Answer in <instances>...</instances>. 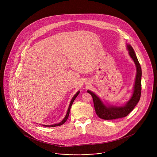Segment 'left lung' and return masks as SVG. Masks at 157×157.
<instances>
[{"mask_svg":"<svg viewBox=\"0 0 157 157\" xmlns=\"http://www.w3.org/2000/svg\"><path fill=\"white\" fill-rule=\"evenodd\" d=\"M126 47L129 51V56L133 60L136 67L133 91L129 101L121 106L110 105L108 104H105L100 98L95 93L90 90L87 91L88 93L90 94L92 96L96 114L102 119L113 120L127 116L133 110L140 100L141 95V67L133 47L130 44H126Z\"/></svg>","mask_w":157,"mask_h":157,"instance_id":"left-lung-1","label":"left lung"}]
</instances>
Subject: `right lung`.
I'll return each instance as SVG.
<instances>
[{"instance_id": "add662e5", "label": "right lung", "mask_w": 157, "mask_h": 157, "mask_svg": "<svg viewBox=\"0 0 157 157\" xmlns=\"http://www.w3.org/2000/svg\"><path fill=\"white\" fill-rule=\"evenodd\" d=\"M79 92H80V91H78V92H76V93L74 95V97H72V100H71V102H70V104H69V107H68V109H67V111L66 114L64 119L62 120V121H60V123H56V124H51V125H43V126H46V127H56V126H58L62 125L63 123H65V122H66V121L67 120V119H68V117H69L70 110H71V106H72V104H73V102H74V100H75V98H76V97L78 95V94H79Z\"/></svg>"}]
</instances>
